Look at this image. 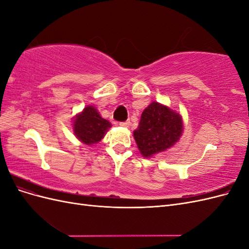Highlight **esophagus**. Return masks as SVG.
Returning a JSON list of instances; mask_svg holds the SVG:
<instances>
[{
    "label": "esophagus",
    "instance_id": "1",
    "mask_svg": "<svg viewBox=\"0 0 249 249\" xmlns=\"http://www.w3.org/2000/svg\"><path fill=\"white\" fill-rule=\"evenodd\" d=\"M119 125L124 126V127H127L130 125V122H127V120H126V122H122V123H119Z\"/></svg>",
    "mask_w": 249,
    "mask_h": 249
}]
</instances>
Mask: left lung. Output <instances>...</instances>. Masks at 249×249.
Segmentation results:
<instances>
[{
	"instance_id": "obj_1",
	"label": "left lung",
	"mask_w": 249,
	"mask_h": 249,
	"mask_svg": "<svg viewBox=\"0 0 249 249\" xmlns=\"http://www.w3.org/2000/svg\"><path fill=\"white\" fill-rule=\"evenodd\" d=\"M183 123L178 113L153 102L142 112L134 138L143 157L148 158L171 147L182 136Z\"/></svg>"
}]
</instances>
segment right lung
Here are the masks:
<instances>
[{"instance_id":"obj_1","label":"right lung","mask_w":249,"mask_h":249,"mask_svg":"<svg viewBox=\"0 0 249 249\" xmlns=\"http://www.w3.org/2000/svg\"><path fill=\"white\" fill-rule=\"evenodd\" d=\"M110 126L108 120L102 118L92 106L86 107L73 120L74 135L87 145L101 141Z\"/></svg>"}]
</instances>
